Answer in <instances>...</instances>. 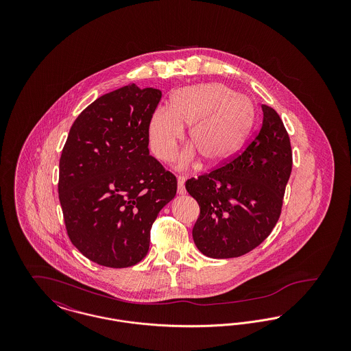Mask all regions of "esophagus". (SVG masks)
Returning a JSON list of instances; mask_svg holds the SVG:
<instances>
[{"label":"esophagus","instance_id":"esophagus-1","mask_svg":"<svg viewBox=\"0 0 351 351\" xmlns=\"http://www.w3.org/2000/svg\"><path fill=\"white\" fill-rule=\"evenodd\" d=\"M184 182H185V176H179L178 178V193L179 195H185V186H184Z\"/></svg>","mask_w":351,"mask_h":351}]
</instances>
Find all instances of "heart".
<instances>
[{
	"mask_svg": "<svg viewBox=\"0 0 351 351\" xmlns=\"http://www.w3.org/2000/svg\"><path fill=\"white\" fill-rule=\"evenodd\" d=\"M254 121L252 101L223 84L208 83L176 90L169 108L159 106L147 122V138L154 155L162 162L176 158L189 125L192 146L182 154L179 167H188L199 154L205 166H218L245 142Z\"/></svg>",
	"mask_w": 351,
	"mask_h": 351,
	"instance_id": "1",
	"label": "heart"
}]
</instances>
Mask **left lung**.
<instances>
[{
  "label": "left lung",
  "mask_w": 351,
  "mask_h": 351,
  "mask_svg": "<svg viewBox=\"0 0 351 351\" xmlns=\"http://www.w3.org/2000/svg\"><path fill=\"white\" fill-rule=\"evenodd\" d=\"M262 110V126L243 152L185 182L200 206L193 241L209 258H237L254 250L280 217L292 171L291 142L279 114L267 105Z\"/></svg>",
  "instance_id": "left-lung-1"
}]
</instances>
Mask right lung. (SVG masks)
I'll list each match as a JSON object with an SVG mask.
<instances>
[{
    "label": "right lung",
    "instance_id": "add662e5",
    "mask_svg": "<svg viewBox=\"0 0 351 351\" xmlns=\"http://www.w3.org/2000/svg\"><path fill=\"white\" fill-rule=\"evenodd\" d=\"M162 99L129 84L86 106L59 162V200L68 237L89 261L130 267L150 247L155 218L176 195L175 175L151 156L147 122Z\"/></svg>",
    "mask_w": 351,
    "mask_h": 351
}]
</instances>
